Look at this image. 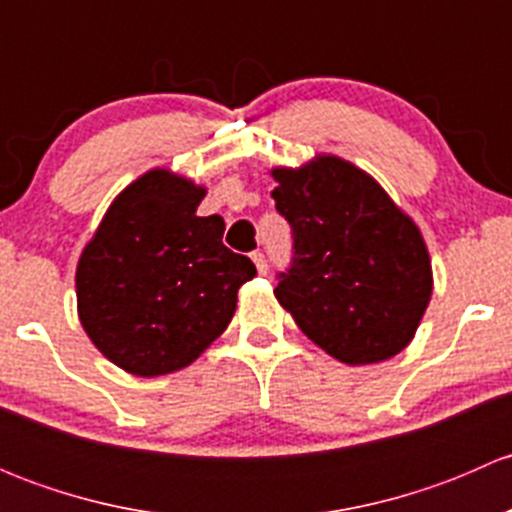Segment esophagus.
Returning <instances> with one entry per match:
<instances>
[{"instance_id": "esophagus-1", "label": "esophagus", "mask_w": 512, "mask_h": 512, "mask_svg": "<svg viewBox=\"0 0 512 512\" xmlns=\"http://www.w3.org/2000/svg\"><path fill=\"white\" fill-rule=\"evenodd\" d=\"M252 262H255L257 267V275H267V260L262 252H252Z\"/></svg>"}]
</instances>
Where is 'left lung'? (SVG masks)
<instances>
[{
  "mask_svg": "<svg viewBox=\"0 0 512 512\" xmlns=\"http://www.w3.org/2000/svg\"><path fill=\"white\" fill-rule=\"evenodd\" d=\"M294 262L275 297L319 349L349 366L404 352L433 292L421 227L366 170L334 153L270 170Z\"/></svg>",
  "mask_w": 512,
  "mask_h": 512,
  "instance_id": "1",
  "label": "left lung"
}]
</instances>
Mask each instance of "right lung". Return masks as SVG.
<instances>
[{
	"label": "right lung",
	"mask_w": 512,
	"mask_h": 512,
	"mask_svg": "<svg viewBox=\"0 0 512 512\" xmlns=\"http://www.w3.org/2000/svg\"><path fill=\"white\" fill-rule=\"evenodd\" d=\"M208 188L151 168L108 205L76 265V309L94 347L133 376L193 364L230 324L255 265L223 245Z\"/></svg>",
	"instance_id": "1"
}]
</instances>
